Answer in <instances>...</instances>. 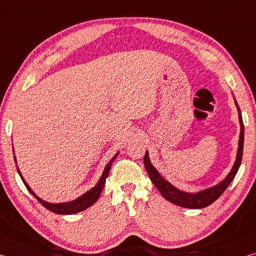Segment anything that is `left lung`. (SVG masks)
<instances>
[{"mask_svg":"<svg viewBox=\"0 0 256 256\" xmlns=\"http://www.w3.org/2000/svg\"><path fill=\"white\" fill-rule=\"evenodd\" d=\"M236 106L238 109L239 123H240V136H239L237 157H236V160H234L232 168H231V171L229 172L228 176H226V179L221 181L220 184H218L216 186H210V188L202 190V192H198L194 194L181 192V190H179L170 184L168 181H166L164 178L158 173L157 170L154 168L152 163H150L148 152H146V155L144 158V168L147 170V173L150 178V180H152V184H155V186L158 189V192L162 194V196H163L166 200L171 202L173 204L181 206V208H202L216 202L218 198L224 192V190L228 188L229 184H231V181H232L234 178L236 176L239 166H240L242 149H244V123H242L240 108H239V106L237 104V101H236Z\"/></svg>","mask_w":256,"mask_h":256,"instance_id":"1","label":"left lung"}]
</instances>
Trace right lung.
Returning a JSON list of instances; mask_svg holds the SVG:
<instances>
[{"instance_id":"add662e5","label":"right lung","mask_w":256,"mask_h":256,"mask_svg":"<svg viewBox=\"0 0 256 256\" xmlns=\"http://www.w3.org/2000/svg\"><path fill=\"white\" fill-rule=\"evenodd\" d=\"M118 154L120 152H117L116 155L114 156L110 160H109V163L106 165V168H104L102 176H101L100 180L98 181V184L93 186L92 189L88 190V192H86L84 194H82L80 197L76 198L75 200H72V202H58V204H54V202H48L46 200H40L38 196H36V194L33 192V190L30 189V186L27 184V182L22 178V173H20V170L18 168H17V171L19 173L20 178H22L24 184L26 186L28 192L33 194V196L40 202V204L44 206V208H48V210H51V212L56 213V214H74V213L80 212V210H86L88 208H90L91 205H93L96 200H98V198L100 197V194H101V192H102V189L104 186V184H106V179H107V176L109 174V171H110L112 162L115 160V158L117 156H118ZM14 162H17L16 157H14Z\"/></svg>"}]
</instances>
